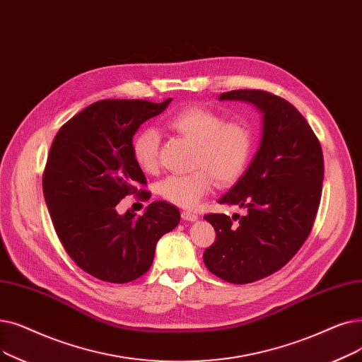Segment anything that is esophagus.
Returning <instances> with one entry per match:
<instances>
[{
	"instance_id": "obj_1",
	"label": "esophagus",
	"mask_w": 362,
	"mask_h": 362,
	"mask_svg": "<svg viewBox=\"0 0 362 362\" xmlns=\"http://www.w3.org/2000/svg\"><path fill=\"white\" fill-rule=\"evenodd\" d=\"M182 218L187 220V222H195V220H198V214L194 211H183Z\"/></svg>"
}]
</instances>
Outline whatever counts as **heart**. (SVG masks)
I'll return each instance as SVG.
<instances>
[{
    "instance_id": "1",
    "label": "heart",
    "mask_w": 362,
    "mask_h": 362,
    "mask_svg": "<svg viewBox=\"0 0 362 362\" xmlns=\"http://www.w3.org/2000/svg\"><path fill=\"white\" fill-rule=\"evenodd\" d=\"M167 125L195 144L192 168L183 176H168L160 186V195L182 209H192L213 185L229 186L245 171L255 149V133L243 121H226L209 107L189 106L173 114ZM160 136L153 129L139 132L132 144L136 164L145 173L158 168Z\"/></svg>"
}]
</instances>
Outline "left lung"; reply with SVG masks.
Listing matches in <instances>:
<instances>
[{
	"instance_id": "1",
	"label": "left lung",
	"mask_w": 362,
	"mask_h": 362,
	"mask_svg": "<svg viewBox=\"0 0 362 362\" xmlns=\"http://www.w3.org/2000/svg\"><path fill=\"white\" fill-rule=\"evenodd\" d=\"M218 100L248 102L263 114L253 161L218 199L245 214L204 216L216 230L204 251L207 269L232 284H248L279 271L309 237L321 201L322 149L303 115L272 93L232 90Z\"/></svg>"
}]
</instances>
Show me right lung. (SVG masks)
Returning <instances> with one entry per match:
<instances>
[{"instance_id":"add662e5","label":"right lung","mask_w":362,"mask_h":362,"mask_svg":"<svg viewBox=\"0 0 362 362\" xmlns=\"http://www.w3.org/2000/svg\"><path fill=\"white\" fill-rule=\"evenodd\" d=\"M171 99L99 100L57 132L47 158L42 192L57 237L69 257L91 276L124 284L146 274L155 247L180 222L165 201L149 204L142 216L118 214L117 204L136 194L149 199L132 152L133 136L160 115Z\"/></svg>"}]
</instances>
